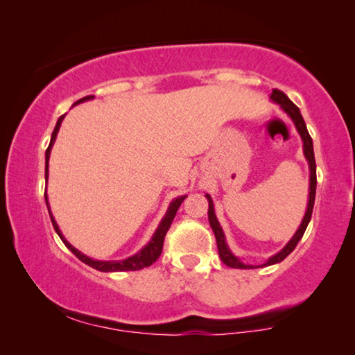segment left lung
Returning a JSON list of instances; mask_svg holds the SVG:
<instances>
[{
    "label": "left lung",
    "instance_id": "1",
    "mask_svg": "<svg viewBox=\"0 0 355 355\" xmlns=\"http://www.w3.org/2000/svg\"><path fill=\"white\" fill-rule=\"evenodd\" d=\"M271 100L274 101V103L280 105L282 110H284L288 114V117L293 120L294 127H296V130H297L300 139H302L304 156H305V159L309 161V169H310L309 203H307V209H305V214H304L302 222H300V225H299V228L296 230V233H294V235H293V238L285 244V248L282 249L280 252H277V254H275V255L269 257L268 260H266V263L258 264L257 268L271 266V264L280 263L282 260H285V258L291 254V252L294 250V248H296V245H297V243L300 241V238L304 236L305 228H307L309 222L311 219V213H313V205H315V194H316V163H315V153H313V141H311V137L309 135L307 125H305V122H304L302 114H300L299 107L294 105L293 101L288 98L284 92L277 91V89H274V91H272ZM205 197H207V200H208V220H209V225H211L213 232H214L216 243H218V250H219V257H220L222 263L227 264V266H230V268H235V269H252V268H255V266H252V264H244L235 254H233V252L230 250V248H228V244L225 241L224 232H222V227L219 224V220H218V218H216L211 196L205 194Z\"/></svg>",
    "mask_w": 355,
    "mask_h": 355
}]
</instances>
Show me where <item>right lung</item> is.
<instances>
[{"instance_id": "1", "label": "right lung", "mask_w": 355, "mask_h": 355, "mask_svg": "<svg viewBox=\"0 0 355 355\" xmlns=\"http://www.w3.org/2000/svg\"><path fill=\"white\" fill-rule=\"evenodd\" d=\"M92 98H94V95H87V97L78 100L75 105L83 103V101H87V100H92ZM75 105H73V106H75ZM64 117H65V114H64V116H61V117L58 119L56 127H55V130H53V135H51L50 146H48L46 152H45V180H46V182H48V161H50L51 147H53V144H55V141H56V136H58V133H59V128H61V123H62ZM184 199H186V196H182V197H177V199H173V200L169 203V208H167L164 218L161 219L158 228H156V230H155L152 239H150V241H148L146 245H144V248H142L139 252H137V254L131 255V257H128V258H125V260L101 261V260H94V258L84 255L83 252L75 249L73 245H71V244L67 241V239L64 238L62 232L59 230L58 222L55 220V218H53L50 205H48V196H46V192H45V202H46V207H48V213H50L51 224H53V227H55V230H56V233L59 235V238L62 239V243H64L65 245H67L69 250L73 252V254H75L78 258H80V260H81L83 263L89 264V266L94 268V269H97V271H101V272L137 271V269L147 268V266H150V264L158 260V257L161 255V252H163V243H164L166 233H167V230H169V228H171L172 220H173V218H175L178 208H180V205H182V202H183Z\"/></svg>"}]
</instances>
